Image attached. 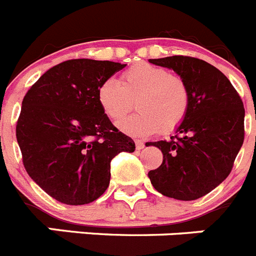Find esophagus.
<instances>
[{"mask_svg": "<svg viewBox=\"0 0 256 256\" xmlns=\"http://www.w3.org/2000/svg\"><path fill=\"white\" fill-rule=\"evenodd\" d=\"M134 144H136V148H137V150H141V148H144V141H141V140H136Z\"/></svg>", "mask_w": 256, "mask_h": 256, "instance_id": "1", "label": "esophagus"}]
</instances>
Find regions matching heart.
Instances as JSON below:
<instances>
[{
  "label": "heart",
  "instance_id": "1",
  "mask_svg": "<svg viewBox=\"0 0 256 256\" xmlns=\"http://www.w3.org/2000/svg\"><path fill=\"white\" fill-rule=\"evenodd\" d=\"M134 98L138 112L124 118L118 128L132 136H150L159 130H177L188 112L191 94L182 76L150 62L132 65L122 73L119 83L108 79L97 90V101L112 120L130 112Z\"/></svg>",
  "mask_w": 256,
  "mask_h": 256
}]
</instances>
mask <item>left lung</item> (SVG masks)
I'll list each match as a JSON object with an SVG mask.
<instances>
[{"label":"left lung","instance_id":"1","mask_svg":"<svg viewBox=\"0 0 256 256\" xmlns=\"http://www.w3.org/2000/svg\"><path fill=\"white\" fill-rule=\"evenodd\" d=\"M173 69L191 94L188 112L168 141L148 142L162 152V162L148 172L162 195L196 200L219 186L234 168L245 137V108L227 76L209 62L190 56L150 58Z\"/></svg>","mask_w":256,"mask_h":256}]
</instances>
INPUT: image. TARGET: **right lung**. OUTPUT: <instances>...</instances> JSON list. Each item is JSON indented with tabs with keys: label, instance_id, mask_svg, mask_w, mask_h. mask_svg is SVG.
Wrapping results in <instances>:
<instances>
[{
	"label": "right lung",
	"instance_id": "right-lung-1",
	"mask_svg": "<svg viewBox=\"0 0 256 256\" xmlns=\"http://www.w3.org/2000/svg\"><path fill=\"white\" fill-rule=\"evenodd\" d=\"M126 64L74 58L55 65L24 96L16 140L29 177L66 205L90 204L110 183V162L133 152L97 101L100 84Z\"/></svg>",
	"mask_w": 256,
	"mask_h": 256
}]
</instances>
